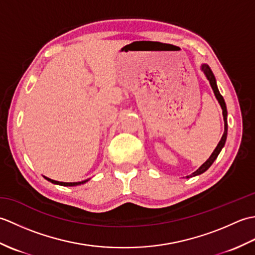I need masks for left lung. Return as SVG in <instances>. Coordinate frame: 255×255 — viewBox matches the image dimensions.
Segmentation results:
<instances>
[{
	"mask_svg": "<svg viewBox=\"0 0 255 255\" xmlns=\"http://www.w3.org/2000/svg\"><path fill=\"white\" fill-rule=\"evenodd\" d=\"M202 70H203V72L205 73L206 78H207V80L209 81L210 86H211V89H213V91H214L216 99L218 100L221 108H223V115H224V122H225V131H224L223 137H221V139H220L218 145H217V147H216V149L214 150V152L211 153V155L209 156V159L206 161L204 164L200 165V167H199L198 170H196L194 173H192L191 175H187L186 178L202 174V173H204L205 171H207L209 169L210 165L214 163V161L217 159V156L220 153L221 149L224 148V145L226 143V139H227V131H228V122H227V106H226V103H225V100H224L223 95L220 94V92H219V90L217 88V83H216L215 75H214L213 71H211V70H210L209 66H207V64H202Z\"/></svg>",
	"mask_w": 255,
	"mask_h": 255,
	"instance_id": "obj_1",
	"label": "left lung"
}]
</instances>
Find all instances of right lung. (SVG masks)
Masks as SVG:
<instances>
[{
  "label": "right lung",
  "mask_w": 255,
  "mask_h": 255,
  "mask_svg": "<svg viewBox=\"0 0 255 255\" xmlns=\"http://www.w3.org/2000/svg\"><path fill=\"white\" fill-rule=\"evenodd\" d=\"M47 181H49L53 184H57V185H62V186H77V185H81V184H84L85 182H88L89 180H85V181H82V182H75V183H66V182H58V181H55V180H51V178H48L46 176H44Z\"/></svg>",
  "instance_id": "obj_1"
}]
</instances>
